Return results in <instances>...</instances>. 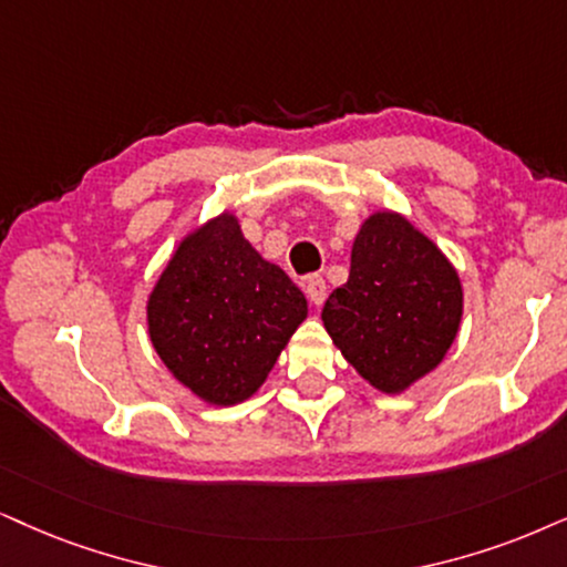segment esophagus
Returning a JSON list of instances; mask_svg holds the SVG:
<instances>
[{"instance_id":"esophagus-1","label":"esophagus","mask_w":567,"mask_h":567,"mask_svg":"<svg viewBox=\"0 0 567 567\" xmlns=\"http://www.w3.org/2000/svg\"><path fill=\"white\" fill-rule=\"evenodd\" d=\"M303 290L313 306H321L327 300V282L321 275H308L303 279Z\"/></svg>"}]
</instances>
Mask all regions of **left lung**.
<instances>
[{"label":"left lung","instance_id":"1","mask_svg":"<svg viewBox=\"0 0 567 567\" xmlns=\"http://www.w3.org/2000/svg\"><path fill=\"white\" fill-rule=\"evenodd\" d=\"M461 313L453 264L405 217L379 212L363 221L348 282L327 298L321 319L350 367L395 395L442 361Z\"/></svg>","mask_w":567,"mask_h":567}]
</instances>
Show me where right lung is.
<instances>
[{"instance_id": "1", "label": "right lung", "mask_w": 567, "mask_h": 567, "mask_svg": "<svg viewBox=\"0 0 567 567\" xmlns=\"http://www.w3.org/2000/svg\"><path fill=\"white\" fill-rule=\"evenodd\" d=\"M292 279L264 261L233 214L175 250L148 298V334L177 382L214 405L254 395L306 319Z\"/></svg>"}]
</instances>
